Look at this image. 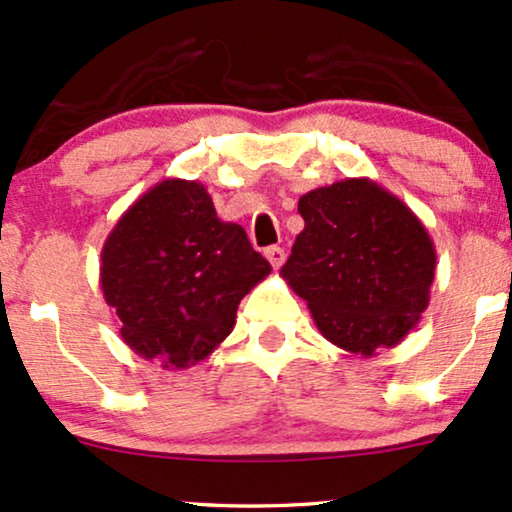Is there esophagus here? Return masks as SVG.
<instances>
[{"label": "esophagus", "instance_id": "esophagus-1", "mask_svg": "<svg viewBox=\"0 0 512 512\" xmlns=\"http://www.w3.org/2000/svg\"><path fill=\"white\" fill-rule=\"evenodd\" d=\"M264 257H267L269 264H272L274 269H279L283 260H286V252H283V248H279V245H272V248L264 250Z\"/></svg>", "mask_w": 512, "mask_h": 512}]
</instances>
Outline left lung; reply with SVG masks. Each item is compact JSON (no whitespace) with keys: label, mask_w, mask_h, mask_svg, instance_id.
<instances>
[{"label":"left lung","mask_w":512,"mask_h":512,"mask_svg":"<svg viewBox=\"0 0 512 512\" xmlns=\"http://www.w3.org/2000/svg\"><path fill=\"white\" fill-rule=\"evenodd\" d=\"M305 229L281 276L319 334L353 355L393 348L420 322L436 250L417 214L369 178H343L298 202Z\"/></svg>","instance_id":"8db88e82"}]
</instances>
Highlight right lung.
<instances>
[{
	"label": "right lung",
	"mask_w": 512,
	"mask_h": 512,
	"mask_svg": "<svg viewBox=\"0 0 512 512\" xmlns=\"http://www.w3.org/2000/svg\"><path fill=\"white\" fill-rule=\"evenodd\" d=\"M272 272L243 226L221 221L207 188L166 178L104 240L100 283L133 353L164 369L205 360L236 326L240 300Z\"/></svg>",
	"instance_id": "add662e5"
}]
</instances>
